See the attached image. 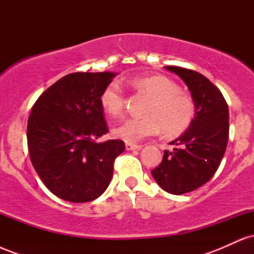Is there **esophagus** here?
I'll use <instances>...</instances> for the list:
<instances>
[{
    "label": "esophagus",
    "instance_id": "1",
    "mask_svg": "<svg viewBox=\"0 0 254 254\" xmlns=\"http://www.w3.org/2000/svg\"><path fill=\"white\" fill-rule=\"evenodd\" d=\"M125 148H127V150H139L142 148V145L133 144V143H125Z\"/></svg>",
    "mask_w": 254,
    "mask_h": 254
}]
</instances>
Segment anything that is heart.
<instances>
[{
  "label": "heart",
  "instance_id": "heart-1",
  "mask_svg": "<svg viewBox=\"0 0 254 254\" xmlns=\"http://www.w3.org/2000/svg\"><path fill=\"white\" fill-rule=\"evenodd\" d=\"M130 83L151 101L144 111L145 117L125 119L113 127L116 137L130 143L159 135L161 130L172 137L188 129L194 116V104L189 95L179 92L177 83L161 75L137 77ZM100 104L107 115H121L125 104L121 84L115 81L107 84L100 94Z\"/></svg>",
  "mask_w": 254,
  "mask_h": 254
}]
</instances>
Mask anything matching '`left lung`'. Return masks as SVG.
I'll return each mask as SVG.
<instances>
[{
	"label": "left lung",
	"instance_id": "1",
	"mask_svg": "<svg viewBox=\"0 0 254 254\" xmlns=\"http://www.w3.org/2000/svg\"><path fill=\"white\" fill-rule=\"evenodd\" d=\"M188 86L194 104L189 129L165 150L161 164L151 171L157 185L172 194L200 188L217 171L229 135V111L222 93L204 75L180 66H165Z\"/></svg>",
	"mask_w": 254,
	"mask_h": 254
}]
</instances>
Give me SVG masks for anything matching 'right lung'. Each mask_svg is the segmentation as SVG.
Segmentation results:
<instances>
[{"mask_svg":"<svg viewBox=\"0 0 254 254\" xmlns=\"http://www.w3.org/2000/svg\"><path fill=\"white\" fill-rule=\"evenodd\" d=\"M116 72H72L38 98L27 123L31 161L55 196L72 203L97 199L110 185L121 139L109 132L100 94Z\"/></svg>","mask_w":254,"mask_h":254,"instance_id":"1","label":"right lung"}]
</instances>
